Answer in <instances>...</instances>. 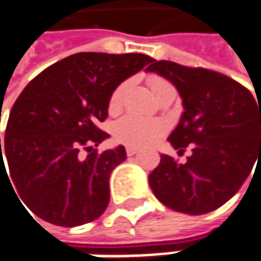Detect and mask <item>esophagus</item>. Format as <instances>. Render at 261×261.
Here are the masks:
<instances>
[{
    "label": "esophagus",
    "mask_w": 261,
    "mask_h": 261,
    "mask_svg": "<svg viewBox=\"0 0 261 261\" xmlns=\"http://www.w3.org/2000/svg\"><path fill=\"white\" fill-rule=\"evenodd\" d=\"M137 148H134V146H127V155H134V154H137Z\"/></svg>",
    "instance_id": "1"
}]
</instances>
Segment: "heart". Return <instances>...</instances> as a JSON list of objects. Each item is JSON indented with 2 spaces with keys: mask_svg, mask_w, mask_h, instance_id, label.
Masks as SVG:
<instances>
[{
  "mask_svg": "<svg viewBox=\"0 0 261 261\" xmlns=\"http://www.w3.org/2000/svg\"><path fill=\"white\" fill-rule=\"evenodd\" d=\"M148 84H149L151 90L155 93L157 90H160L162 87H165L171 83L160 75H149ZM125 86H127L125 83H121L113 89L110 99H109L110 112H116L121 107ZM165 128H166V125L160 119L143 118V116H137V115H127L115 122L113 136L118 142L125 143L128 146H143V145L154 142L159 136H162L165 133Z\"/></svg>",
  "mask_w": 261,
  "mask_h": 261,
  "instance_id": "obj_1",
  "label": "heart"
}]
</instances>
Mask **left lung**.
I'll return each instance as SVG.
<instances>
[{"instance_id": "1", "label": "left lung", "mask_w": 261, "mask_h": 261, "mask_svg": "<svg viewBox=\"0 0 261 261\" xmlns=\"http://www.w3.org/2000/svg\"><path fill=\"white\" fill-rule=\"evenodd\" d=\"M148 71L169 80L182 98L180 124L168 140L178 154L192 146L182 165L162 155L149 186L175 212H213L234 196L261 160V106L245 86L212 69L154 60Z\"/></svg>"}]
</instances>
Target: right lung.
<instances>
[{
  "label": "right lung",
  "instance_id": "1",
  "mask_svg": "<svg viewBox=\"0 0 261 261\" xmlns=\"http://www.w3.org/2000/svg\"><path fill=\"white\" fill-rule=\"evenodd\" d=\"M152 60L139 53H79L27 84L10 110L3 146L0 139V171L6 156L7 177L36 216L77 227L104 213L110 174L127 152L124 146L93 149L109 137L98 125L113 89Z\"/></svg>",
  "mask_w": 261,
  "mask_h": 261
}]
</instances>
